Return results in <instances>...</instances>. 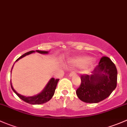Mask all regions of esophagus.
<instances>
[{
    "instance_id": "1",
    "label": "esophagus",
    "mask_w": 127,
    "mask_h": 127,
    "mask_svg": "<svg viewBox=\"0 0 127 127\" xmlns=\"http://www.w3.org/2000/svg\"><path fill=\"white\" fill-rule=\"evenodd\" d=\"M76 74V73L74 72V71H72V72H71L70 73V74H69V76H70V77L73 76H74Z\"/></svg>"
}]
</instances>
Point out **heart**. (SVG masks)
<instances>
[{"mask_svg": "<svg viewBox=\"0 0 127 127\" xmlns=\"http://www.w3.org/2000/svg\"><path fill=\"white\" fill-rule=\"evenodd\" d=\"M93 60L90 59L89 56H81L74 59L71 61V64L74 66L77 67H82V66H87L92 63Z\"/></svg>", "mask_w": 127, "mask_h": 127, "instance_id": "b5f03b06", "label": "heart"}]
</instances>
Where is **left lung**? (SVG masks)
I'll list each match as a JSON object with an SVG mask.
<instances>
[{
	"label": "left lung",
	"instance_id": "1",
	"mask_svg": "<svg viewBox=\"0 0 127 127\" xmlns=\"http://www.w3.org/2000/svg\"><path fill=\"white\" fill-rule=\"evenodd\" d=\"M92 73L81 75V83L76 93L84 102L96 103L108 97L116 89L117 71L111 60L104 56Z\"/></svg>",
	"mask_w": 127,
	"mask_h": 127
}]
</instances>
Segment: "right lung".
<instances>
[{"mask_svg": "<svg viewBox=\"0 0 127 127\" xmlns=\"http://www.w3.org/2000/svg\"><path fill=\"white\" fill-rule=\"evenodd\" d=\"M35 52H37V53H40V54H48V51H44L36 50V51H31L27 52V53L22 55V56H21V57H19L16 61H18V60H19L20 59L25 57V56H27V55L31 54H32V53H35ZM11 70H12V69H11ZM59 80V79H54V78H51V79H50V81L48 82V84L46 85V86L45 88L44 89L43 91L42 92L40 93V94H38V95L32 96H27V97H26V96H23V95L19 94L18 92H16V91L13 89L12 84H11V87L12 90L13 91V92H15V94L21 99V100L24 101L25 102L31 104H43L44 103H46L47 101H49V100L51 99V98L53 97V96L54 94L55 90H56V86H57Z\"/></svg>", "mask_w": 127, "mask_h": 127, "instance_id": "obj_1", "label": "right lung"}]
</instances>
